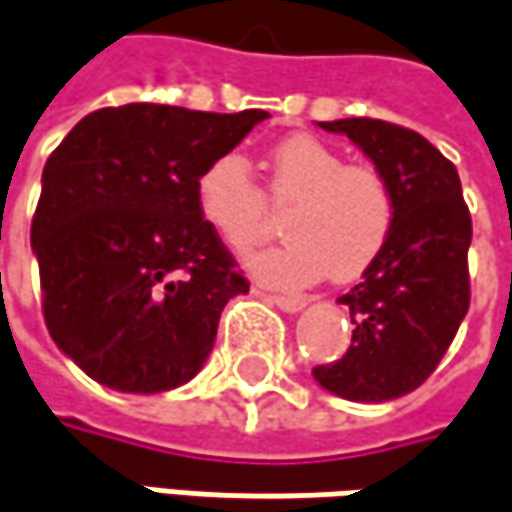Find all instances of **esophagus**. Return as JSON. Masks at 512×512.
Instances as JSON below:
<instances>
[{
    "instance_id": "esophagus-1",
    "label": "esophagus",
    "mask_w": 512,
    "mask_h": 512,
    "mask_svg": "<svg viewBox=\"0 0 512 512\" xmlns=\"http://www.w3.org/2000/svg\"><path fill=\"white\" fill-rule=\"evenodd\" d=\"M268 299L276 305V308H282V311H288V314H296V311H302V308L308 305V299H305V296H296V294H268Z\"/></svg>"
}]
</instances>
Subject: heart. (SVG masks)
Segmentation results:
<instances>
[{
  "mask_svg": "<svg viewBox=\"0 0 512 512\" xmlns=\"http://www.w3.org/2000/svg\"><path fill=\"white\" fill-rule=\"evenodd\" d=\"M268 198L273 207H288V239L244 256L247 270L268 285H311L325 273L340 282L357 279L395 233L392 181L371 164H345L340 149L314 135H294L270 149ZM268 198L239 152L213 158L195 181L198 216L233 250L265 236Z\"/></svg>",
  "mask_w": 512,
  "mask_h": 512,
  "instance_id": "heart-1",
  "label": "heart"
}]
</instances>
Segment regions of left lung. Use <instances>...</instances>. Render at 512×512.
I'll return each mask as SVG.
<instances>
[{"label": "left lung", "instance_id": "left-lung-1", "mask_svg": "<svg viewBox=\"0 0 512 512\" xmlns=\"http://www.w3.org/2000/svg\"><path fill=\"white\" fill-rule=\"evenodd\" d=\"M366 152L397 195L395 233L363 279L337 302L354 334L340 360L317 366L322 389L357 403L409 395L435 371L470 308L473 221L461 178L423 135L386 120L320 123Z\"/></svg>", "mask_w": 512, "mask_h": 512}]
</instances>
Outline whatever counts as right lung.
<instances>
[{
  "label": "right lung",
  "instance_id": "right-lung-1",
  "mask_svg": "<svg viewBox=\"0 0 512 512\" xmlns=\"http://www.w3.org/2000/svg\"><path fill=\"white\" fill-rule=\"evenodd\" d=\"M265 117L126 103L83 117L45 161L31 221L42 314L91 380L158 395L201 371L250 285L198 216L195 181Z\"/></svg>",
  "mask_w": 512,
  "mask_h": 512
}]
</instances>
